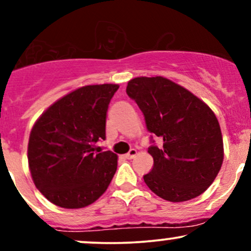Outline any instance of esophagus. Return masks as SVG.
<instances>
[{
    "mask_svg": "<svg viewBox=\"0 0 251 251\" xmlns=\"http://www.w3.org/2000/svg\"><path fill=\"white\" fill-rule=\"evenodd\" d=\"M135 155H137V150L135 149H131L127 153L125 154V158H127V159H132V158H134Z\"/></svg>",
    "mask_w": 251,
    "mask_h": 251,
    "instance_id": "obj_1",
    "label": "esophagus"
}]
</instances>
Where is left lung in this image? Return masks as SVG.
I'll return each instance as SVG.
<instances>
[{"label":"left lung","instance_id":"obj_1","mask_svg":"<svg viewBox=\"0 0 251 251\" xmlns=\"http://www.w3.org/2000/svg\"><path fill=\"white\" fill-rule=\"evenodd\" d=\"M127 96L145 117L146 127L163 140L150 146L153 158L144 181L169 201H185L203 194L217 177L224 150L217 118L200 98L163 76L129 80Z\"/></svg>","mask_w":251,"mask_h":251}]
</instances>
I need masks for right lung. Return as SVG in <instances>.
Listing matches in <instances>:
<instances>
[{
  "instance_id": "add662e5",
  "label": "right lung",
  "mask_w": 251,
  "mask_h": 251,
  "mask_svg": "<svg viewBox=\"0 0 251 251\" xmlns=\"http://www.w3.org/2000/svg\"><path fill=\"white\" fill-rule=\"evenodd\" d=\"M119 85H88L74 89L46 109L34 124L28 164L39 191L60 208L94 203L117 171L118 155L99 154L106 138V113Z\"/></svg>"
}]
</instances>
